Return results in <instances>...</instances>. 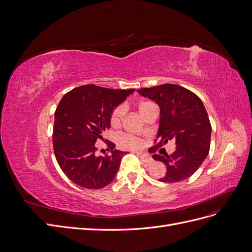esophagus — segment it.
I'll return each instance as SVG.
<instances>
[{"mask_svg": "<svg viewBox=\"0 0 252 252\" xmlns=\"http://www.w3.org/2000/svg\"><path fill=\"white\" fill-rule=\"evenodd\" d=\"M138 156H139V158H140V159H141V161H142L143 164L150 165V164L153 163V159H152V158L147 157V156H145V155H141V154H138Z\"/></svg>", "mask_w": 252, "mask_h": 252, "instance_id": "1", "label": "esophagus"}]
</instances>
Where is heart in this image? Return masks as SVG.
I'll return each instance as SVG.
<instances>
[{
    "mask_svg": "<svg viewBox=\"0 0 252 252\" xmlns=\"http://www.w3.org/2000/svg\"><path fill=\"white\" fill-rule=\"evenodd\" d=\"M153 102L148 101V100H142L138 104V110L139 112L143 111V109H145L147 106L152 105ZM125 107L120 106V107H117L114 111L113 113H112V116H111V124L113 126H118L120 124L121 119H123L124 115H125ZM118 141L121 145H124L126 147H129V148H139L141 146V142L138 140V139L134 138V137H131V136H127V135H121L119 136V139Z\"/></svg>",
    "mask_w": 252,
    "mask_h": 252,
    "instance_id": "1",
    "label": "heart"
}]
</instances>
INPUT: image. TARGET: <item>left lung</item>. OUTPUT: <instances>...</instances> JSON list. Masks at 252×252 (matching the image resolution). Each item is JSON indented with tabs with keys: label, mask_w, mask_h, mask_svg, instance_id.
Here are the masks:
<instances>
[{
	"label": "left lung",
	"mask_w": 252,
	"mask_h": 252,
	"mask_svg": "<svg viewBox=\"0 0 252 252\" xmlns=\"http://www.w3.org/2000/svg\"><path fill=\"white\" fill-rule=\"evenodd\" d=\"M139 94L148 97L160 107L159 142L151 148L174 140L176 150L167 154L153 155L157 161L166 165V174L159 181L176 183L187 180L197 171L210 151L212 126L201 99L192 91L174 84H163L152 88L138 89Z\"/></svg>",
	"instance_id": "1"
}]
</instances>
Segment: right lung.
I'll list each match as a JSON object with an SVG mask.
<instances>
[{
    "label": "right lung",
    "instance_id": "obj_1",
    "mask_svg": "<svg viewBox=\"0 0 252 252\" xmlns=\"http://www.w3.org/2000/svg\"><path fill=\"white\" fill-rule=\"evenodd\" d=\"M134 91L84 85L60 100L55 112L54 152L62 171L80 187L101 189L115 179L126 152L109 142L111 155L97 157L95 142L104 140L113 111Z\"/></svg>",
    "mask_w": 252,
    "mask_h": 252
}]
</instances>
